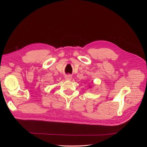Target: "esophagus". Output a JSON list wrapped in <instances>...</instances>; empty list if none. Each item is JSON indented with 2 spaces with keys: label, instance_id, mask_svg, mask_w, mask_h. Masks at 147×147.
I'll use <instances>...</instances> for the list:
<instances>
[{
  "label": "esophagus",
  "instance_id": "obj_1",
  "mask_svg": "<svg viewBox=\"0 0 147 147\" xmlns=\"http://www.w3.org/2000/svg\"><path fill=\"white\" fill-rule=\"evenodd\" d=\"M72 77L71 76V75H65V79L66 80H68V81H70L72 80Z\"/></svg>",
  "mask_w": 147,
  "mask_h": 147
}]
</instances>
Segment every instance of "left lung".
Wrapping results in <instances>:
<instances>
[{
    "label": "left lung",
    "mask_w": 147,
    "mask_h": 147,
    "mask_svg": "<svg viewBox=\"0 0 147 147\" xmlns=\"http://www.w3.org/2000/svg\"><path fill=\"white\" fill-rule=\"evenodd\" d=\"M90 88H91V86H90Z\"/></svg>",
    "instance_id": "left-lung-1"
}]
</instances>
